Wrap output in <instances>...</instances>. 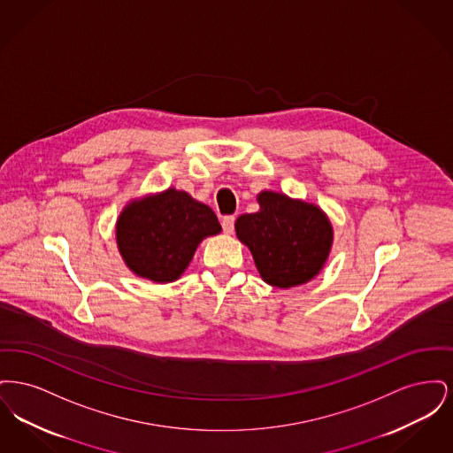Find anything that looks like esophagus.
Listing matches in <instances>:
<instances>
[{
    "mask_svg": "<svg viewBox=\"0 0 453 453\" xmlns=\"http://www.w3.org/2000/svg\"><path fill=\"white\" fill-rule=\"evenodd\" d=\"M234 222H236V217L226 216L222 219V231L226 234H231L234 231Z\"/></svg>",
    "mask_w": 453,
    "mask_h": 453,
    "instance_id": "esophagus-1",
    "label": "esophagus"
}]
</instances>
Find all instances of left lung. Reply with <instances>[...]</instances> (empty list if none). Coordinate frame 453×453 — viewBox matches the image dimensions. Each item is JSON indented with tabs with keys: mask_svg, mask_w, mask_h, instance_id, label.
Instances as JSON below:
<instances>
[{
	"mask_svg": "<svg viewBox=\"0 0 453 453\" xmlns=\"http://www.w3.org/2000/svg\"><path fill=\"white\" fill-rule=\"evenodd\" d=\"M258 202V212L237 219L236 233L263 280L288 288L314 279L333 242L327 217L316 205L273 192H261Z\"/></svg>",
	"mask_w": 453,
	"mask_h": 453,
	"instance_id": "1",
	"label": "left lung"
}]
</instances>
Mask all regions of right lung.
<instances>
[{
  "mask_svg": "<svg viewBox=\"0 0 453 453\" xmlns=\"http://www.w3.org/2000/svg\"><path fill=\"white\" fill-rule=\"evenodd\" d=\"M220 233L211 207L170 188L132 202L117 222V242L130 270L152 281L176 280L203 237Z\"/></svg>",
  "mask_w": 453,
  "mask_h": 453,
  "instance_id": "add662e5",
  "label": "right lung"
}]
</instances>
